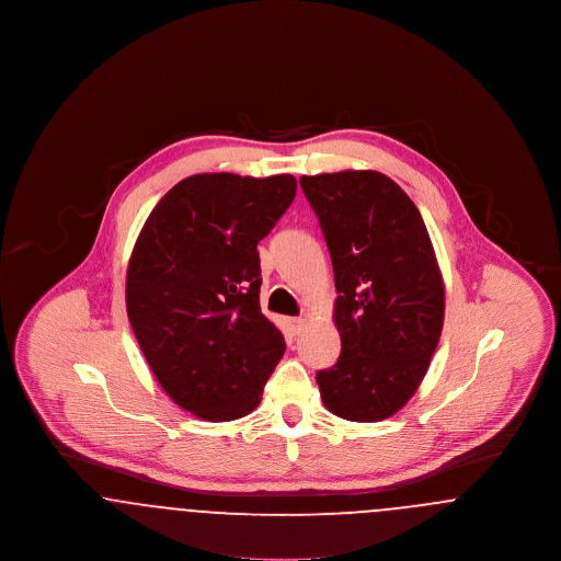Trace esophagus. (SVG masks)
Wrapping results in <instances>:
<instances>
[{
  "label": "esophagus",
  "instance_id": "esophagus-1",
  "mask_svg": "<svg viewBox=\"0 0 561 561\" xmlns=\"http://www.w3.org/2000/svg\"><path fill=\"white\" fill-rule=\"evenodd\" d=\"M288 328H290V334H293V336H298V334L302 332V328H305V320L294 318V320L288 321Z\"/></svg>",
  "mask_w": 561,
  "mask_h": 561
}]
</instances>
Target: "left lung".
I'll list each match as a JSON object with an SVG mask.
<instances>
[{
	"instance_id": "8db88e82",
	"label": "left lung",
	"mask_w": 561,
	"mask_h": 561,
	"mask_svg": "<svg viewBox=\"0 0 561 561\" xmlns=\"http://www.w3.org/2000/svg\"><path fill=\"white\" fill-rule=\"evenodd\" d=\"M334 268L339 362L320 370L323 405L378 423L414 396L444 325V279L414 202L374 170L300 176Z\"/></svg>"
}]
</instances>
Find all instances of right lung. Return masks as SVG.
<instances>
[{
  "mask_svg": "<svg viewBox=\"0 0 561 561\" xmlns=\"http://www.w3.org/2000/svg\"><path fill=\"white\" fill-rule=\"evenodd\" d=\"M296 179L195 174L170 188L134 243L126 309L170 400L222 423L250 414L286 343L261 311L259 241Z\"/></svg>",
  "mask_w": 561,
  "mask_h": 561,
  "instance_id": "right-lung-1",
  "label": "right lung"
}]
</instances>
